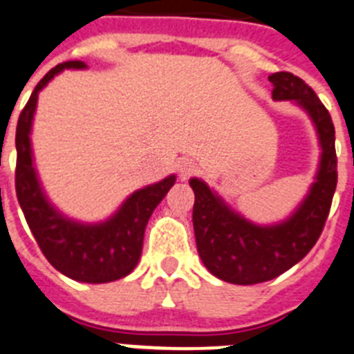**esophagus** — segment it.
I'll return each mask as SVG.
<instances>
[{
    "mask_svg": "<svg viewBox=\"0 0 354 354\" xmlns=\"http://www.w3.org/2000/svg\"><path fill=\"white\" fill-rule=\"evenodd\" d=\"M178 171H180V176L185 180V178H189L190 174L194 173L196 171V164L192 162V160L185 158V160H180L178 162Z\"/></svg>",
    "mask_w": 354,
    "mask_h": 354,
    "instance_id": "1",
    "label": "esophagus"
}]
</instances>
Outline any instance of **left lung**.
I'll return each mask as SVG.
<instances>
[{
	"label": "left lung",
	"mask_w": 354,
	"mask_h": 354,
	"mask_svg": "<svg viewBox=\"0 0 354 354\" xmlns=\"http://www.w3.org/2000/svg\"><path fill=\"white\" fill-rule=\"evenodd\" d=\"M274 100H294L317 126L322 146L317 181L290 219L278 226H257L230 210L201 180L192 178L196 244L212 274L235 285L274 279L305 258L319 241L337 189L335 126L317 94L299 76L281 71L269 76Z\"/></svg>",
	"instance_id": "obj_1"
}]
</instances>
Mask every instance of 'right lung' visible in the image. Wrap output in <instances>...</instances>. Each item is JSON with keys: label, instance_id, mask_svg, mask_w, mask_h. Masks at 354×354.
<instances>
[{"label": "right lung", "instance_id": "1", "mask_svg": "<svg viewBox=\"0 0 354 354\" xmlns=\"http://www.w3.org/2000/svg\"><path fill=\"white\" fill-rule=\"evenodd\" d=\"M66 67L82 69L85 64L69 60L48 71V75L37 84L19 115L15 130V194L37 244L55 269L76 281L109 283L124 278L135 269L142 253L147 221L156 205L174 185L176 178L169 176L160 183L133 192L112 219L96 226L73 223L55 212L46 201L37 181L30 149V128L37 94Z\"/></svg>", "mask_w": 354, "mask_h": 354}]
</instances>
